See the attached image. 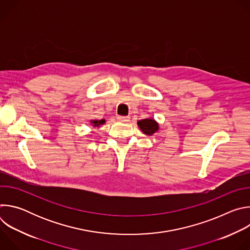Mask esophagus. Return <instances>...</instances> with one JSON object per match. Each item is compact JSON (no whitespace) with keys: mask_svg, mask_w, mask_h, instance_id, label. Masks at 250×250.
I'll use <instances>...</instances> for the list:
<instances>
[{"mask_svg":"<svg viewBox=\"0 0 250 250\" xmlns=\"http://www.w3.org/2000/svg\"><path fill=\"white\" fill-rule=\"evenodd\" d=\"M118 120L120 122H123V123H125V122H128L129 121V117H124V116H118Z\"/></svg>","mask_w":250,"mask_h":250,"instance_id":"1","label":"esophagus"}]
</instances>
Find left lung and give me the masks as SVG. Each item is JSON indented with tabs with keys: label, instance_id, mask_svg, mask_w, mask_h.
<instances>
[{
	"label": "left lung",
	"instance_id": "obj_1",
	"mask_svg": "<svg viewBox=\"0 0 250 250\" xmlns=\"http://www.w3.org/2000/svg\"><path fill=\"white\" fill-rule=\"evenodd\" d=\"M137 125L146 135H152L158 129V124L151 119L141 120L137 123Z\"/></svg>",
	"mask_w": 250,
	"mask_h": 250
}]
</instances>
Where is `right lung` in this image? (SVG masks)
<instances>
[{"label": "right lung", "instance_id": "obj_1", "mask_svg": "<svg viewBox=\"0 0 250 250\" xmlns=\"http://www.w3.org/2000/svg\"><path fill=\"white\" fill-rule=\"evenodd\" d=\"M91 123H92V124H94V125H95V126H96V125H98V126H99L100 125H103V124L104 123V120H101V121H92Z\"/></svg>", "mask_w": 250, "mask_h": 250}]
</instances>
